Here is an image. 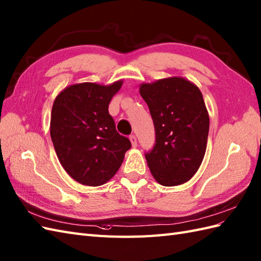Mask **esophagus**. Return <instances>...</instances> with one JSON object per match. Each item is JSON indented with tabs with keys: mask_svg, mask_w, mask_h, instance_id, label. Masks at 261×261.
Here are the masks:
<instances>
[{
	"mask_svg": "<svg viewBox=\"0 0 261 261\" xmlns=\"http://www.w3.org/2000/svg\"><path fill=\"white\" fill-rule=\"evenodd\" d=\"M130 141H131V144H132V147L133 148H136L137 147V138H136V136H130Z\"/></svg>",
	"mask_w": 261,
	"mask_h": 261,
	"instance_id": "esophagus-1",
	"label": "esophagus"
}]
</instances>
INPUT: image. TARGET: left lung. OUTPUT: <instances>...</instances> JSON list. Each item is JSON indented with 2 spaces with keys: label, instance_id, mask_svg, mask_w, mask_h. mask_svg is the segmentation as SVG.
<instances>
[{
  "label": "left lung",
  "instance_id": "8db88e82",
  "mask_svg": "<svg viewBox=\"0 0 261 261\" xmlns=\"http://www.w3.org/2000/svg\"><path fill=\"white\" fill-rule=\"evenodd\" d=\"M155 131L153 149L145 153L151 174L162 186L189 181L207 149L209 114L201 91L185 77L171 76L142 83Z\"/></svg>",
  "mask_w": 261,
  "mask_h": 261
}]
</instances>
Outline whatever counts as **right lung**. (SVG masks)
<instances>
[{
    "label": "right lung",
    "instance_id": "1",
    "mask_svg": "<svg viewBox=\"0 0 261 261\" xmlns=\"http://www.w3.org/2000/svg\"><path fill=\"white\" fill-rule=\"evenodd\" d=\"M119 80L109 86L83 82L72 84L53 102L51 139L60 163L76 182L98 187L117 173L131 148L120 136L109 103L122 87Z\"/></svg>",
    "mask_w": 261,
    "mask_h": 261
}]
</instances>
